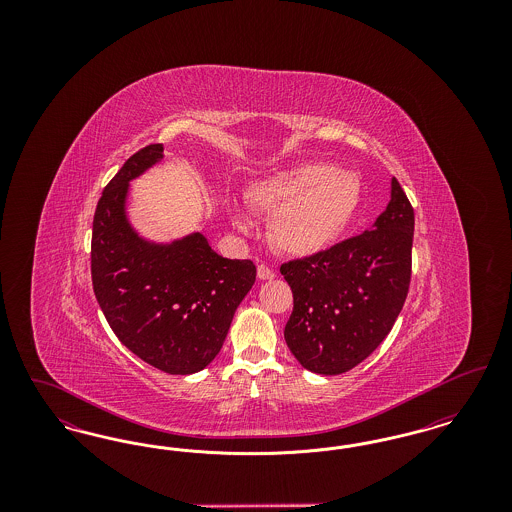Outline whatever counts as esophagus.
Masks as SVG:
<instances>
[{
  "label": "esophagus",
  "mask_w": 512,
  "mask_h": 512,
  "mask_svg": "<svg viewBox=\"0 0 512 512\" xmlns=\"http://www.w3.org/2000/svg\"><path fill=\"white\" fill-rule=\"evenodd\" d=\"M257 276H259L261 280H270V278H274V270L261 263V265L257 267Z\"/></svg>",
  "instance_id": "34e87169"
}]
</instances>
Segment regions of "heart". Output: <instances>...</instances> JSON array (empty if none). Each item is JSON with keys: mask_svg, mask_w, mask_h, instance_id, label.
<instances>
[{"mask_svg": "<svg viewBox=\"0 0 512 512\" xmlns=\"http://www.w3.org/2000/svg\"><path fill=\"white\" fill-rule=\"evenodd\" d=\"M363 195L361 178L330 163H305L278 172L251 190L257 211L274 217V245L295 257L317 255L340 242L357 217ZM238 224L249 220L238 213Z\"/></svg>", "mask_w": 512, "mask_h": 512, "instance_id": "heart-1", "label": "heart"}]
</instances>
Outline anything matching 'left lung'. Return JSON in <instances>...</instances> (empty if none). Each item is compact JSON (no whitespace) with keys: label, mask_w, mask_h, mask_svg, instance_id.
I'll use <instances>...</instances> for the list:
<instances>
[{"label":"left lung","mask_w":512,"mask_h":512,"mask_svg":"<svg viewBox=\"0 0 512 512\" xmlns=\"http://www.w3.org/2000/svg\"><path fill=\"white\" fill-rule=\"evenodd\" d=\"M413 236V205L393 178L372 230L280 267L293 293L284 338L301 366L341 374L386 340L409 293Z\"/></svg>","instance_id":"obj_1"}]
</instances>
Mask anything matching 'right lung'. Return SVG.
Listing matches in <instances>:
<instances>
[{
  "label": "right lung",
  "instance_id": "obj_1",
  "mask_svg": "<svg viewBox=\"0 0 512 512\" xmlns=\"http://www.w3.org/2000/svg\"><path fill=\"white\" fill-rule=\"evenodd\" d=\"M161 157V144L142 147L99 197L92 286L111 330L134 355L169 374H194L219 355L257 268L224 259L201 234L171 245L136 236L124 215L128 182Z\"/></svg>",
  "mask_w": 512,
  "mask_h": 512
}]
</instances>
